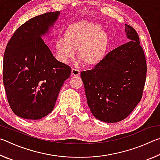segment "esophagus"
Listing matches in <instances>:
<instances>
[{"label":"esophagus","mask_w":160,"mask_h":160,"mask_svg":"<svg viewBox=\"0 0 160 160\" xmlns=\"http://www.w3.org/2000/svg\"><path fill=\"white\" fill-rule=\"evenodd\" d=\"M80 73V71L77 68H72L71 71V75L72 76H77L79 75Z\"/></svg>","instance_id":"34e87169"}]
</instances>
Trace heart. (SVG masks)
<instances>
[{
	"instance_id": "1",
	"label": "heart",
	"mask_w": 160,
	"mask_h": 160,
	"mask_svg": "<svg viewBox=\"0 0 160 160\" xmlns=\"http://www.w3.org/2000/svg\"><path fill=\"white\" fill-rule=\"evenodd\" d=\"M109 38L102 26L92 21H81L72 24L65 32V39L56 41V48L63 61L74 56L78 50V57L81 62L92 66L99 63L106 56Z\"/></svg>"
}]
</instances>
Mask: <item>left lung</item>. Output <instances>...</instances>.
Wrapping results in <instances>:
<instances>
[{"label": "left lung", "mask_w": 160, "mask_h": 160, "mask_svg": "<svg viewBox=\"0 0 160 160\" xmlns=\"http://www.w3.org/2000/svg\"><path fill=\"white\" fill-rule=\"evenodd\" d=\"M130 42L108 53L93 69L81 72L88 106L107 123L126 118L142 96L147 73L145 56L136 31L125 29Z\"/></svg>", "instance_id": "8db88e82"}]
</instances>
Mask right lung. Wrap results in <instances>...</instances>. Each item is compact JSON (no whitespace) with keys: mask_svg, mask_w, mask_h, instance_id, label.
I'll use <instances>...</instances> for the list:
<instances>
[{"mask_svg":"<svg viewBox=\"0 0 160 160\" xmlns=\"http://www.w3.org/2000/svg\"><path fill=\"white\" fill-rule=\"evenodd\" d=\"M60 12L36 16L18 28L5 48L2 80L15 114L37 120L51 112L71 68L56 60L41 38Z\"/></svg>","mask_w":160,"mask_h":160,"instance_id":"add662e5","label":"right lung"}]
</instances>
